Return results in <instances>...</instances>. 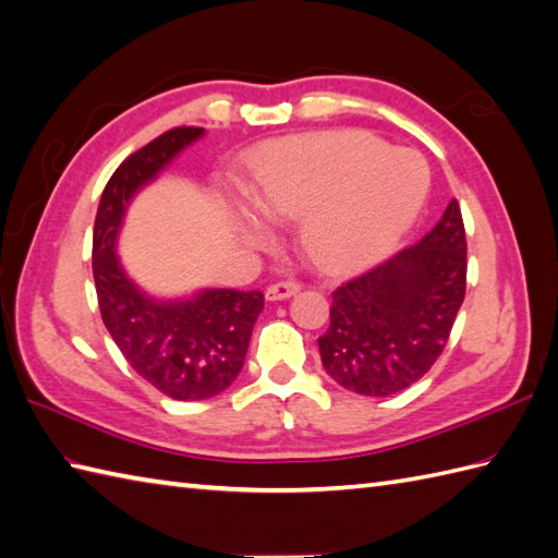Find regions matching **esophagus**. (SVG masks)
<instances>
[{
  "label": "esophagus",
  "mask_w": 558,
  "mask_h": 558,
  "mask_svg": "<svg viewBox=\"0 0 558 558\" xmlns=\"http://www.w3.org/2000/svg\"><path fill=\"white\" fill-rule=\"evenodd\" d=\"M300 292V282L294 280H282V282H272V286L266 288V300L268 302H280V300H290Z\"/></svg>",
  "instance_id": "esophagus-1"
}]
</instances>
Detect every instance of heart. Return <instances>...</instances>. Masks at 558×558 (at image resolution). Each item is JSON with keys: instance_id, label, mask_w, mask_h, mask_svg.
<instances>
[{"instance_id": "heart-1", "label": "heart", "mask_w": 558, "mask_h": 558, "mask_svg": "<svg viewBox=\"0 0 558 558\" xmlns=\"http://www.w3.org/2000/svg\"><path fill=\"white\" fill-rule=\"evenodd\" d=\"M429 189V170L412 150H390L362 132L286 138L256 177L258 206L242 213L248 240H270V215L300 220V242L330 270L362 268L408 232ZM269 215L266 217L265 213Z\"/></svg>"}]
</instances>
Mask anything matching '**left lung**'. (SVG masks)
I'll return each instance as SVG.
<instances>
[{"label":"left lung","instance_id":"1","mask_svg":"<svg viewBox=\"0 0 558 558\" xmlns=\"http://www.w3.org/2000/svg\"><path fill=\"white\" fill-rule=\"evenodd\" d=\"M468 244L453 198L417 244L333 292L318 338L326 374L360 396L400 393L432 369L465 300Z\"/></svg>","mask_w":558,"mask_h":558}]
</instances>
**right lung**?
Returning <instances> with one entry per match:
<instances>
[{
	"label": "right lung",
	"mask_w": 558,
	"mask_h": 558,
	"mask_svg": "<svg viewBox=\"0 0 558 558\" xmlns=\"http://www.w3.org/2000/svg\"><path fill=\"white\" fill-rule=\"evenodd\" d=\"M204 129H170L129 156L100 196L93 228V280L102 324L132 369L174 400H206L240 376L264 294L204 288L186 298H150L117 254L134 196L204 136Z\"/></svg>",
	"instance_id": "1"
}]
</instances>
